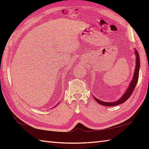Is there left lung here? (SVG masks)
<instances>
[{
    "label": "left lung",
    "mask_w": 149,
    "mask_h": 149,
    "mask_svg": "<svg viewBox=\"0 0 149 149\" xmlns=\"http://www.w3.org/2000/svg\"><path fill=\"white\" fill-rule=\"evenodd\" d=\"M134 51V54L136 55V66H135V69H134V75L132 76V79L131 81L130 84L129 85V87L127 88V89L126 90L125 92L123 93V95L121 97V98L118 100H116L115 102H104V101L100 100L99 99H97L95 97H93L95 100L97 102L101 104L102 106H115L119 105V104H121L123 102H125L126 100H127L130 96L132 95V92L134 90V88L136 87V83L138 80V77H139V70H140V57H139V54L138 51L136 49Z\"/></svg>",
    "instance_id": "obj_1"
}]
</instances>
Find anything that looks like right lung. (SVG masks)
Here are the masks:
<instances>
[{"instance_id": "right-lung-1", "label": "right lung", "mask_w": 149, "mask_h": 149, "mask_svg": "<svg viewBox=\"0 0 149 149\" xmlns=\"http://www.w3.org/2000/svg\"><path fill=\"white\" fill-rule=\"evenodd\" d=\"M56 106H57V105H56ZM56 106H54V107H56Z\"/></svg>"}]
</instances>
